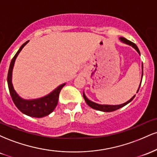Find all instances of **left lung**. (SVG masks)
<instances>
[{
    "mask_svg": "<svg viewBox=\"0 0 157 157\" xmlns=\"http://www.w3.org/2000/svg\"><path fill=\"white\" fill-rule=\"evenodd\" d=\"M120 40L122 41V43H124V44H128L129 45V46H131L133 48H134L136 50V52H138L139 54L140 55V50H139V48L137 46H136V45L134 44L133 42H131L130 40H128L125 39V37H120ZM142 76H143V65H142ZM142 79H141V82H142ZM141 82H140V86H139V89L137 90V91H136V93L139 91V89H140V86H141ZM135 97V95L133 97H131L130 100H128V101H127L125 103H122V104H120V105H100V104H97L96 102H94L92 101H91V100H89V99L86 97V95H85V94L83 92V98L85 99V101L86 102V103L89 105V106H90L91 108H92L94 109H96V110H98V111H104V112H111V111H116V110H117L119 109H120V108L123 107V106H125L127 105L128 103H129V102H131L133 100V99H134Z\"/></svg>",
    "mask_w": 157,
    "mask_h": 157,
    "instance_id": "1",
    "label": "left lung"
}]
</instances>
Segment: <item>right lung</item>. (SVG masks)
I'll list each match as a JSON object with an SVG mask.
<instances>
[{
  "instance_id": "add662e5",
  "label": "right lung",
  "mask_w": 157,
  "mask_h": 157,
  "mask_svg": "<svg viewBox=\"0 0 157 157\" xmlns=\"http://www.w3.org/2000/svg\"><path fill=\"white\" fill-rule=\"evenodd\" d=\"M29 41V40L26 41V43H24L21 46V48H19V50L15 54V55L14 56L12 61H11L8 71V76H7V82H8V87L9 90H10V95L16 107L21 112L27 115V116L40 118L50 114L54 111V109H55V107L57 105V102H58L59 94H60L61 89H63V87L66 85V83L59 86L57 89H55L53 91H52L51 93L48 94L46 96L38 99H34V100H25V99L21 98L16 93L12 82V69H13L16 57H17V55H19L22 48L26 46Z\"/></svg>"
}]
</instances>
